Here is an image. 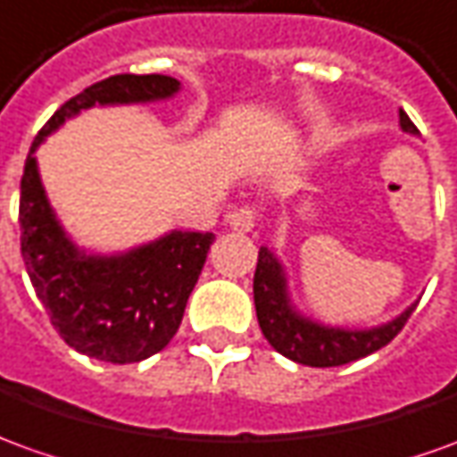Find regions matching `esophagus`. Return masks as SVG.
I'll use <instances>...</instances> for the list:
<instances>
[{
  "instance_id": "esophagus-1",
  "label": "esophagus",
  "mask_w": 457,
  "mask_h": 457,
  "mask_svg": "<svg viewBox=\"0 0 457 457\" xmlns=\"http://www.w3.org/2000/svg\"><path fill=\"white\" fill-rule=\"evenodd\" d=\"M228 226H231L234 231L248 234V231L256 226V211L248 209V206H244V209H236L234 213L228 216Z\"/></svg>"
}]
</instances>
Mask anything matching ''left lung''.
Masks as SVG:
<instances>
[{"mask_svg": "<svg viewBox=\"0 0 457 457\" xmlns=\"http://www.w3.org/2000/svg\"><path fill=\"white\" fill-rule=\"evenodd\" d=\"M401 129L405 134H418L415 124L403 109ZM253 303L266 341L281 355L311 368L345 366L351 361L376 353L401 333L405 320L415 311L413 303L401 316L376 328H333L319 320L306 319L291 306L286 270L281 261L276 259V253L266 246H261L259 263L253 273Z\"/></svg>", "mask_w": 457, "mask_h": 457, "instance_id": "left-lung-1", "label": "left lung"}]
</instances>
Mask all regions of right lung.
<instances>
[{"label":"right lung","instance_id":"1","mask_svg":"<svg viewBox=\"0 0 457 457\" xmlns=\"http://www.w3.org/2000/svg\"><path fill=\"white\" fill-rule=\"evenodd\" d=\"M181 84L163 74H116L62 104L31 144L21 174V259L52 326L74 351L106 363H138L159 353L181 326L213 234L171 231L127 253L79 248L44 194L34 151L66 119L91 106L162 102Z\"/></svg>","mask_w":457,"mask_h":457}]
</instances>
